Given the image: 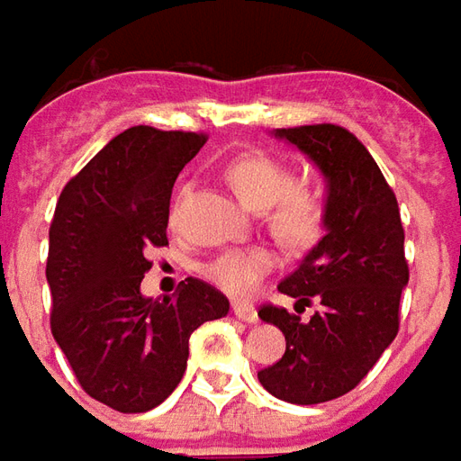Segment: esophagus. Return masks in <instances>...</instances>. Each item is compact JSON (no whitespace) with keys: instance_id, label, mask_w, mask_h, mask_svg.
I'll list each match as a JSON object with an SVG mask.
<instances>
[{"instance_id":"esophagus-1","label":"esophagus","mask_w":461,"mask_h":461,"mask_svg":"<svg viewBox=\"0 0 461 461\" xmlns=\"http://www.w3.org/2000/svg\"><path fill=\"white\" fill-rule=\"evenodd\" d=\"M233 315H236L238 320L248 322V325L258 322V310L256 305H250V303H233Z\"/></svg>"}]
</instances>
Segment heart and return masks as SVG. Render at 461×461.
I'll list each match as a JSON object with an SVG mask.
<instances>
[{
    "instance_id": "1",
    "label": "heart",
    "mask_w": 461,
    "mask_h": 461,
    "mask_svg": "<svg viewBox=\"0 0 461 461\" xmlns=\"http://www.w3.org/2000/svg\"><path fill=\"white\" fill-rule=\"evenodd\" d=\"M228 181L256 211H270V225L288 240H305L320 223V198L308 188H293L295 176L270 156H240L228 166ZM188 185H181L171 203V223L178 221ZM273 267V258L260 248H238L208 263L205 276L230 295H248Z\"/></svg>"
}]
</instances>
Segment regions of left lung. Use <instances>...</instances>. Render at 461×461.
<instances>
[{
	"mask_svg": "<svg viewBox=\"0 0 461 461\" xmlns=\"http://www.w3.org/2000/svg\"><path fill=\"white\" fill-rule=\"evenodd\" d=\"M273 136L308 156L322 176L325 236L277 285L298 298L295 310L318 300L315 315L303 322L273 305L258 312L285 335V355L258 380L285 402H328L360 384L397 335L410 280L402 221L380 166L342 126L276 129Z\"/></svg>",
	"mask_w": 461,
	"mask_h": 461,
	"instance_id": "obj_1",
	"label": "left lung"
}]
</instances>
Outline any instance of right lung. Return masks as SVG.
Here are the masks:
<instances>
[{
    "label": "right lung",
    "instance_id": "add662e5",
    "mask_svg": "<svg viewBox=\"0 0 461 461\" xmlns=\"http://www.w3.org/2000/svg\"><path fill=\"white\" fill-rule=\"evenodd\" d=\"M203 143V133L133 126L59 195L47 258L51 335L86 394L119 412L161 404L184 377L191 332L230 308L195 277L173 300L141 293L146 253L168 246L173 184Z\"/></svg>",
    "mask_w": 461,
    "mask_h": 461
}]
</instances>
